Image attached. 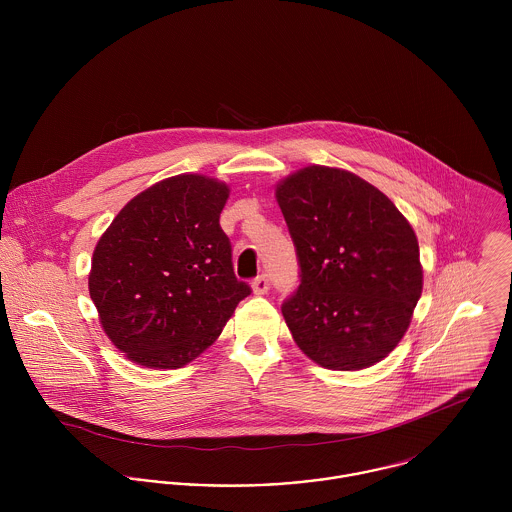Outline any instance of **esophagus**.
Listing matches in <instances>:
<instances>
[{
  "mask_svg": "<svg viewBox=\"0 0 512 512\" xmlns=\"http://www.w3.org/2000/svg\"><path fill=\"white\" fill-rule=\"evenodd\" d=\"M270 290V282H268V276L266 274H260L254 282H252V292L256 295H264Z\"/></svg>",
  "mask_w": 512,
  "mask_h": 512,
  "instance_id": "obj_1",
  "label": "esophagus"
}]
</instances>
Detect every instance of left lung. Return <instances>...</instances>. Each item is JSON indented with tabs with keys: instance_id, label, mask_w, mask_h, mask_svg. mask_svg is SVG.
Returning <instances> with one entry per match:
<instances>
[{
	"instance_id": "1",
	"label": "left lung",
	"mask_w": 512,
	"mask_h": 512,
	"mask_svg": "<svg viewBox=\"0 0 512 512\" xmlns=\"http://www.w3.org/2000/svg\"><path fill=\"white\" fill-rule=\"evenodd\" d=\"M301 268L282 305L297 347L317 365L361 370L388 357L410 327L424 272L416 232L359 175L307 165L276 185Z\"/></svg>"
}]
</instances>
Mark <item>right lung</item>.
Here are the masks:
<instances>
[{
	"label": "right lung",
	"instance_id": "obj_1",
	"mask_svg": "<svg viewBox=\"0 0 512 512\" xmlns=\"http://www.w3.org/2000/svg\"><path fill=\"white\" fill-rule=\"evenodd\" d=\"M230 187L181 173L136 195L100 236L88 274L98 319L132 363L181 368L250 295L219 219Z\"/></svg>",
	"mask_w": 512,
	"mask_h": 512
}]
</instances>
